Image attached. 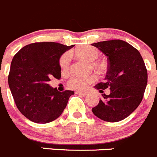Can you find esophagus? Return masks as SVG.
I'll list each match as a JSON object with an SVG mask.
<instances>
[{
	"mask_svg": "<svg viewBox=\"0 0 157 157\" xmlns=\"http://www.w3.org/2000/svg\"><path fill=\"white\" fill-rule=\"evenodd\" d=\"M75 94H78V95H82V96H86L87 95L86 92H79V91H76Z\"/></svg>",
	"mask_w": 157,
	"mask_h": 157,
	"instance_id": "esophagus-1",
	"label": "esophagus"
}]
</instances>
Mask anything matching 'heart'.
<instances>
[{
  "label": "heart",
  "instance_id": "obj_1",
  "mask_svg": "<svg viewBox=\"0 0 157 157\" xmlns=\"http://www.w3.org/2000/svg\"><path fill=\"white\" fill-rule=\"evenodd\" d=\"M72 53L78 58L91 62V66L98 72H103L107 69L108 64L106 61L98 59L100 52L98 48L90 45H82L76 48L72 51ZM59 65L63 71H68L70 66V55L65 53L59 59ZM96 78L93 75L86 76H73L68 80V86L71 89L78 91H84L89 87V85L95 81Z\"/></svg>",
  "mask_w": 157,
  "mask_h": 157
}]
</instances>
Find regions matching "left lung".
<instances>
[{
    "label": "left lung",
    "instance_id": "8db88e82",
    "mask_svg": "<svg viewBox=\"0 0 157 157\" xmlns=\"http://www.w3.org/2000/svg\"><path fill=\"white\" fill-rule=\"evenodd\" d=\"M107 56L108 71L105 82L95 86L100 92L110 89L109 95L92 109L102 120L116 122L126 119L141 102L147 85V70L136 48L122 40L93 43Z\"/></svg>",
    "mask_w": 157,
    "mask_h": 157
}]
</instances>
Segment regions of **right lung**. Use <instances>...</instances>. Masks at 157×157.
Segmentation results:
<instances>
[{"label": "right lung", "instance_id": "add662e5", "mask_svg": "<svg viewBox=\"0 0 157 157\" xmlns=\"http://www.w3.org/2000/svg\"><path fill=\"white\" fill-rule=\"evenodd\" d=\"M73 45L56 42H35L25 45L15 54L10 64L8 85L16 106L29 120L48 123L59 118L74 95L73 91L61 92L48 83L59 79L61 55Z\"/></svg>", "mask_w": 157, "mask_h": 157}]
</instances>
